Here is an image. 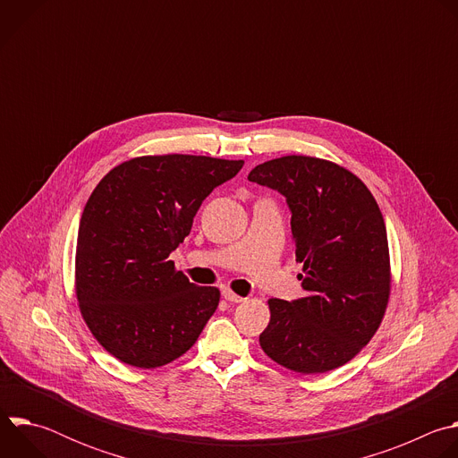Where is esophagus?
Returning <instances> with one entry per match:
<instances>
[{"mask_svg": "<svg viewBox=\"0 0 458 458\" xmlns=\"http://www.w3.org/2000/svg\"><path fill=\"white\" fill-rule=\"evenodd\" d=\"M223 297H225L228 302H242V301H244V297H241V295L233 293V292H232V290H228V288H225V290H223Z\"/></svg>", "mask_w": 458, "mask_h": 458, "instance_id": "1", "label": "esophagus"}]
</instances>
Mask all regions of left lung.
Here are the masks:
<instances>
[{"label": "left lung", "mask_w": 458, "mask_h": 458, "mask_svg": "<svg viewBox=\"0 0 458 458\" xmlns=\"http://www.w3.org/2000/svg\"><path fill=\"white\" fill-rule=\"evenodd\" d=\"M248 179L284 195L306 292L268 301L260 348L297 373L335 369L369 343L386 311L389 251L378 205L357 175L317 157L272 159Z\"/></svg>", "instance_id": "8db88e82"}]
</instances>
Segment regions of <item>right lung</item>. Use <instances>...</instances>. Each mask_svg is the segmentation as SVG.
Returning <instances> with one entry per match:
<instances>
[{"label": "right lung", "mask_w": 458, "mask_h": 458, "mask_svg": "<svg viewBox=\"0 0 458 458\" xmlns=\"http://www.w3.org/2000/svg\"><path fill=\"white\" fill-rule=\"evenodd\" d=\"M242 161L147 156L94 188L80 221L76 295L98 343L124 364L157 368L186 353L219 304V290L175 272L170 253L203 201Z\"/></svg>", "instance_id": "right-lung-1"}]
</instances>
